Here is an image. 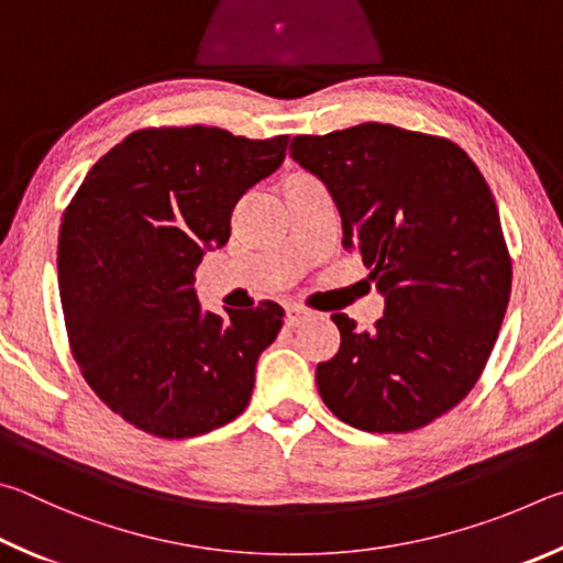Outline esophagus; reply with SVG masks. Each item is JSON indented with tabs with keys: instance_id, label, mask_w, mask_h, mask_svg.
<instances>
[{
	"instance_id": "1",
	"label": "esophagus",
	"mask_w": 563,
	"mask_h": 563,
	"mask_svg": "<svg viewBox=\"0 0 563 563\" xmlns=\"http://www.w3.org/2000/svg\"><path fill=\"white\" fill-rule=\"evenodd\" d=\"M309 317H311V311L299 307V303H291V307H287V323H289V327H299V323L307 321Z\"/></svg>"
}]
</instances>
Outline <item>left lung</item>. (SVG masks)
Segmentation results:
<instances>
[{"label":"left lung","instance_id":"1","mask_svg":"<svg viewBox=\"0 0 563 563\" xmlns=\"http://www.w3.org/2000/svg\"><path fill=\"white\" fill-rule=\"evenodd\" d=\"M291 157L329 187L343 246L386 297L373 331L333 313L341 349L317 366L323 402L366 432H410L475 388L511 291V260L479 167L448 137L388 123L297 135Z\"/></svg>","mask_w":563,"mask_h":563}]
</instances>
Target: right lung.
Returning <instances> with one entry per match:
<instances>
[{
	"mask_svg": "<svg viewBox=\"0 0 563 563\" xmlns=\"http://www.w3.org/2000/svg\"><path fill=\"white\" fill-rule=\"evenodd\" d=\"M287 143L210 125L145 128L111 147L66 207L58 291L68 346L96 396L137 430L205 435L250 402L284 309L202 311L195 269L230 240L236 200L284 163Z\"/></svg>",
	"mask_w": 563,
	"mask_h": 563,
	"instance_id": "1",
	"label": "right lung"
}]
</instances>
